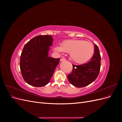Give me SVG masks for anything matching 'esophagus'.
I'll use <instances>...</instances> for the list:
<instances>
[{
  "instance_id": "obj_1",
  "label": "esophagus",
  "mask_w": 122,
  "mask_h": 122,
  "mask_svg": "<svg viewBox=\"0 0 122 122\" xmlns=\"http://www.w3.org/2000/svg\"><path fill=\"white\" fill-rule=\"evenodd\" d=\"M66 60L65 58H61V60H60V61H65Z\"/></svg>"
}]
</instances>
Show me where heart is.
<instances>
[{
  "label": "heart",
  "mask_w": 122,
  "mask_h": 122,
  "mask_svg": "<svg viewBox=\"0 0 122 122\" xmlns=\"http://www.w3.org/2000/svg\"><path fill=\"white\" fill-rule=\"evenodd\" d=\"M54 50L58 53H69L71 60L77 64L86 62L93 56L94 52L93 44L82 40H67L61 44V46H55Z\"/></svg>",
  "instance_id": "obj_1"
}]
</instances>
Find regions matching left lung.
I'll return each mask as SVG.
<instances>
[{
	"instance_id": "obj_1",
	"label": "left lung",
	"mask_w": 122,
	"mask_h": 122,
	"mask_svg": "<svg viewBox=\"0 0 122 122\" xmlns=\"http://www.w3.org/2000/svg\"><path fill=\"white\" fill-rule=\"evenodd\" d=\"M94 54L90 61L80 65H73L72 73L68 75L69 82L77 87L86 86L96 80L101 67V56L98 47L94 45Z\"/></svg>"
}]
</instances>
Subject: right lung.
<instances>
[{"instance_id": "right-lung-1", "label": "right lung", "mask_w": 122, "mask_h": 122, "mask_svg": "<svg viewBox=\"0 0 122 122\" xmlns=\"http://www.w3.org/2000/svg\"><path fill=\"white\" fill-rule=\"evenodd\" d=\"M53 39L50 35L36 36L25 44L20 56V67L25 81L35 87L48 83L60 58L48 56Z\"/></svg>"}]
</instances>
